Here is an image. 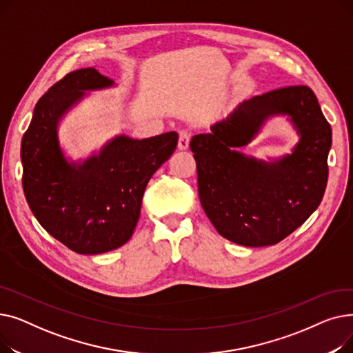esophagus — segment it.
I'll list each match as a JSON object with an SVG mask.
<instances>
[{
	"label": "esophagus",
	"instance_id": "34e87169",
	"mask_svg": "<svg viewBox=\"0 0 353 353\" xmlns=\"http://www.w3.org/2000/svg\"><path fill=\"white\" fill-rule=\"evenodd\" d=\"M189 144H190V134L186 132V130H181V132L179 133V144H177L179 150H181V152L188 150Z\"/></svg>",
	"mask_w": 353,
	"mask_h": 353
}]
</instances>
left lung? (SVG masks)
<instances>
[{
    "instance_id": "1",
    "label": "left lung",
    "mask_w": 353,
    "mask_h": 353,
    "mask_svg": "<svg viewBox=\"0 0 353 353\" xmlns=\"http://www.w3.org/2000/svg\"><path fill=\"white\" fill-rule=\"evenodd\" d=\"M286 115L300 136L292 153L269 162L238 152L265 121ZM208 134L190 141L201 208L220 236L249 248L272 246L318 209L327 183L332 128L306 85L240 103Z\"/></svg>"
}]
</instances>
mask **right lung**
Here are the masks:
<instances>
[{
    "instance_id": "1",
    "label": "right lung",
    "mask_w": 353,
    "mask_h": 353,
    "mask_svg": "<svg viewBox=\"0 0 353 353\" xmlns=\"http://www.w3.org/2000/svg\"><path fill=\"white\" fill-rule=\"evenodd\" d=\"M114 85L92 67L67 74L35 104L21 141L23 189L32 214L80 254L111 252L128 242L147 183L179 141L176 132L143 140L120 134L85 159L67 157L59 139L61 120L87 91Z\"/></svg>"
}]
</instances>
